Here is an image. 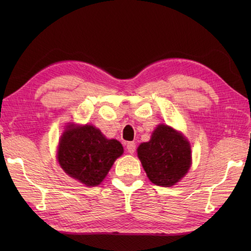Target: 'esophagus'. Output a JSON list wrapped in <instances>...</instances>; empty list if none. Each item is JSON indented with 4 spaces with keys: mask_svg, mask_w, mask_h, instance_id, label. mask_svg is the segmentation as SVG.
Wrapping results in <instances>:
<instances>
[{
    "mask_svg": "<svg viewBox=\"0 0 251 251\" xmlns=\"http://www.w3.org/2000/svg\"><path fill=\"white\" fill-rule=\"evenodd\" d=\"M126 150L129 154H134L136 152V143L135 142H128L126 146Z\"/></svg>",
    "mask_w": 251,
    "mask_h": 251,
    "instance_id": "esophagus-1",
    "label": "esophagus"
}]
</instances>
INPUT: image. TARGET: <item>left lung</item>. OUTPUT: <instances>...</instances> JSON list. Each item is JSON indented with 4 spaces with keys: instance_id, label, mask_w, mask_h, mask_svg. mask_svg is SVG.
<instances>
[{
    "instance_id": "8db88e82",
    "label": "left lung",
    "mask_w": 251,
    "mask_h": 251,
    "mask_svg": "<svg viewBox=\"0 0 251 251\" xmlns=\"http://www.w3.org/2000/svg\"><path fill=\"white\" fill-rule=\"evenodd\" d=\"M137 151L148 178L156 185L176 184L191 166L190 143L167 125L157 126L151 140L141 143Z\"/></svg>"
}]
</instances>
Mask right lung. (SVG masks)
Masks as SVG:
<instances>
[{"label": "right lung", "instance_id": "add662e5", "mask_svg": "<svg viewBox=\"0 0 251 251\" xmlns=\"http://www.w3.org/2000/svg\"><path fill=\"white\" fill-rule=\"evenodd\" d=\"M124 150L92 125L69 126L58 148V162L70 177L88 186L98 185Z\"/></svg>", "mask_w": 251, "mask_h": 251}]
</instances>
